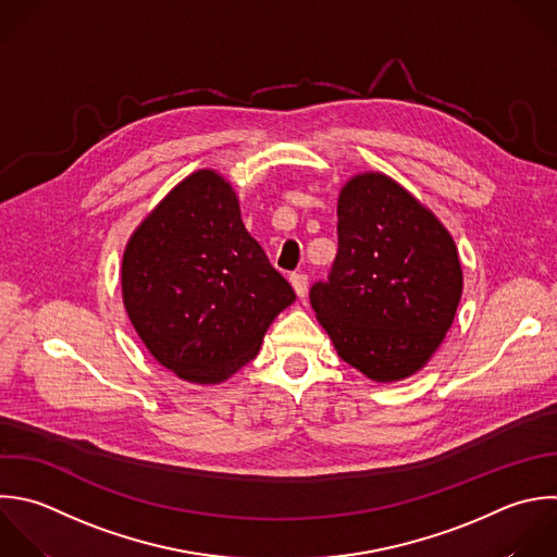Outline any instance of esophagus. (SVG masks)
Masks as SVG:
<instances>
[{
  "label": "esophagus",
  "instance_id": "obj_1",
  "mask_svg": "<svg viewBox=\"0 0 557 557\" xmlns=\"http://www.w3.org/2000/svg\"><path fill=\"white\" fill-rule=\"evenodd\" d=\"M289 281H292V287H294V292L298 294V298H305V296H307V287H309L307 274H292Z\"/></svg>",
  "mask_w": 557,
  "mask_h": 557
}]
</instances>
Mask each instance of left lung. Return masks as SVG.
Masks as SVG:
<instances>
[{
  "instance_id": "left-lung-1",
  "label": "left lung",
  "mask_w": 557,
  "mask_h": 557,
  "mask_svg": "<svg viewBox=\"0 0 557 557\" xmlns=\"http://www.w3.org/2000/svg\"><path fill=\"white\" fill-rule=\"evenodd\" d=\"M337 355L372 381L420 370L450 329L461 265L448 231L383 174L355 176L337 202V255L311 285Z\"/></svg>"
}]
</instances>
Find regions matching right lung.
<instances>
[{"mask_svg": "<svg viewBox=\"0 0 557 557\" xmlns=\"http://www.w3.org/2000/svg\"><path fill=\"white\" fill-rule=\"evenodd\" d=\"M122 292L152 357L194 383H220L255 359L272 320L296 300L211 170L185 178L135 231Z\"/></svg>", "mask_w": 557, "mask_h": 557, "instance_id": "add662e5", "label": "right lung"}]
</instances>
